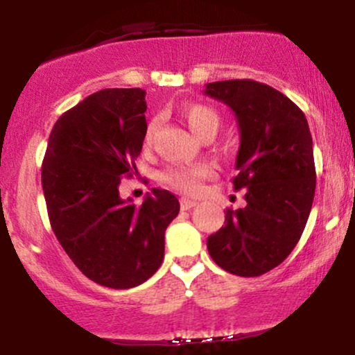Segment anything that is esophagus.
<instances>
[{"label":"esophagus","instance_id":"34e87169","mask_svg":"<svg viewBox=\"0 0 355 355\" xmlns=\"http://www.w3.org/2000/svg\"><path fill=\"white\" fill-rule=\"evenodd\" d=\"M195 205H197V202L190 200V198H182V200H180L182 210H190V209H193Z\"/></svg>","mask_w":355,"mask_h":355}]
</instances>
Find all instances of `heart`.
Instances as JSON below:
<instances>
[{
  "instance_id": "heart-1",
  "label": "heart",
  "mask_w": 355,
  "mask_h": 355,
  "mask_svg": "<svg viewBox=\"0 0 355 355\" xmlns=\"http://www.w3.org/2000/svg\"><path fill=\"white\" fill-rule=\"evenodd\" d=\"M182 118L195 137L200 140L214 138L222 126V116L215 108L203 103H190L182 110ZM157 121H150L144 133V145H152ZM215 175L214 166L209 164H198L190 166H173L160 175V182L168 189L178 190L187 195L200 193L203 182Z\"/></svg>"
}]
</instances>
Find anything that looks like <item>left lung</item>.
<instances>
[{
    "label": "left lung",
    "instance_id": "1",
    "mask_svg": "<svg viewBox=\"0 0 355 355\" xmlns=\"http://www.w3.org/2000/svg\"><path fill=\"white\" fill-rule=\"evenodd\" d=\"M205 95L234 110L240 148L232 178L247 189L245 209L225 211V225L207 239L214 262L240 277L280 266L305 229L315 193L307 118L279 89L254 80L207 83Z\"/></svg>",
    "mask_w": 355,
    "mask_h": 355
}]
</instances>
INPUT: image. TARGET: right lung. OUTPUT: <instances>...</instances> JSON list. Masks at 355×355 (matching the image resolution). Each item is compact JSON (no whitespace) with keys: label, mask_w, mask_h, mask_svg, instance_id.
<instances>
[{"label":"right lung","mask_w":355,"mask_h":355,"mask_svg":"<svg viewBox=\"0 0 355 355\" xmlns=\"http://www.w3.org/2000/svg\"><path fill=\"white\" fill-rule=\"evenodd\" d=\"M145 112V89H100L58 118L43 158L56 239L89 280L110 288L137 287L158 270L165 230L180 211L168 190L152 189L141 205L120 197L144 146Z\"/></svg>","instance_id":"right-lung-1"}]
</instances>
